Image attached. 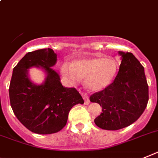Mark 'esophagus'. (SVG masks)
Instances as JSON below:
<instances>
[{
    "instance_id": "esophagus-1",
    "label": "esophagus",
    "mask_w": 158,
    "mask_h": 158,
    "mask_svg": "<svg viewBox=\"0 0 158 158\" xmlns=\"http://www.w3.org/2000/svg\"><path fill=\"white\" fill-rule=\"evenodd\" d=\"M82 97H83V98H84L85 104V105L89 104V98L88 95L85 94H82Z\"/></svg>"
}]
</instances>
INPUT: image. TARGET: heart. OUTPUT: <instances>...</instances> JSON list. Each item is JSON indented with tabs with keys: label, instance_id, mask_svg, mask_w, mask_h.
<instances>
[{
	"label": "heart",
	"instance_id": "1",
	"mask_svg": "<svg viewBox=\"0 0 158 158\" xmlns=\"http://www.w3.org/2000/svg\"><path fill=\"white\" fill-rule=\"evenodd\" d=\"M117 71L116 62L110 58L90 57L77 60L69 66L64 64L61 73L72 82L85 79V85L91 91H101L109 86Z\"/></svg>",
	"mask_w": 158,
	"mask_h": 158
}]
</instances>
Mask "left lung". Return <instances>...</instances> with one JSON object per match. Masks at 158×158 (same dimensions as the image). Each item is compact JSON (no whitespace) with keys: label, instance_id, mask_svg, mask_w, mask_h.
I'll list each match as a JSON object with an SVG mask.
<instances>
[{"label":"left lung","instance_id":"obj_1","mask_svg":"<svg viewBox=\"0 0 158 158\" xmlns=\"http://www.w3.org/2000/svg\"><path fill=\"white\" fill-rule=\"evenodd\" d=\"M120 66L114 81L103 90L92 94L89 100L102 106L94 119L98 127L118 130L137 120L148 101V86L144 67L131 52H118Z\"/></svg>","mask_w":158,"mask_h":158}]
</instances>
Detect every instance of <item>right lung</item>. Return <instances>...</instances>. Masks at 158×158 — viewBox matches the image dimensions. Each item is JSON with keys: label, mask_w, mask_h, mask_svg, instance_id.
<instances>
[{"label": "right lung", "mask_w": 158, "mask_h": 158, "mask_svg": "<svg viewBox=\"0 0 158 158\" xmlns=\"http://www.w3.org/2000/svg\"><path fill=\"white\" fill-rule=\"evenodd\" d=\"M57 56L51 48L28 52L13 70L10 85V105L18 119L32 132L56 133L67 123L71 108L84 100L75 88H65L52 68ZM39 67L46 75L40 85L29 77V69Z\"/></svg>", "instance_id": "1"}]
</instances>
